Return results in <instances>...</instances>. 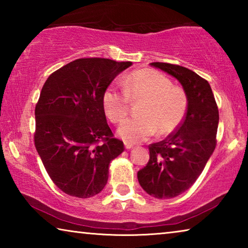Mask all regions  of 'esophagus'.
Returning a JSON list of instances; mask_svg holds the SVG:
<instances>
[{
    "label": "esophagus",
    "instance_id": "esophagus-1",
    "mask_svg": "<svg viewBox=\"0 0 248 248\" xmlns=\"http://www.w3.org/2000/svg\"><path fill=\"white\" fill-rule=\"evenodd\" d=\"M124 146H125V149L129 150V149H132V148H133V144H131V143H128V142H125V143H124Z\"/></svg>",
    "mask_w": 248,
    "mask_h": 248
}]
</instances>
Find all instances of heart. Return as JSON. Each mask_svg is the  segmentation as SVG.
Segmentation results:
<instances>
[{
  "mask_svg": "<svg viewBox=\"0 0 248 248\" xmlns=\"http://www.w3.org/2000/svg\"><path fill=\"white\" fill-rule=\"evenodd\" d=\"M123 90L107 87L103 94V108L111 123L120 124L128 115L129 100L140 102L138 116L125 120L118 130L119 136L129 143H139L155 132L158 136L173 133L186 116V92L157 71L132 72L123 82Z\"/></svg>",
  "mask_w": 248,
  "mask_h": 248,
  "instance_id": "b5f03b06",
  "label": "heart"
}]
</instances>
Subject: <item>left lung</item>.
Listing matches in <instances>:
<instances>
[{
	"label": "left lung",
	"instance_id": "left-lung-1",
	"mask_svg": "<svg viewBox=\"0 0 248 248\" xmlns=\"http://www.w3.org/2000/svg\"><path fill=\"white\" fill-rule=\"evenodd\" d=\"M177 78L188 96L179 127L165 140L149 145L150 159L138 171L141 187L158 199L177 197L194 185L217 145L219 109L207 79L184 66L152 62Z\"/></svg>",
	"mask_w": 248,
	"mask_h": 248
}]
</instances>
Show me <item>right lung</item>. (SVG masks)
<instances>
[{
  "label": "right lung",
  "mask_w": 248,
  "mask_h": 248,
  "mask_svg": "<svg viewBox=\"0 0 248 248\" xmlns=\"http://www.w3.org/2000/svg\"><path fill=\"white\" fill-rule=\"evenodd\" d=\"M132 62L82 58L49 75L36 104L33 141L54 185L90 198L103 190L109 163L124 152L103 108V94Z\"/></svg>",
  "instance_id": "right-lung-1"
}]
</instances>
